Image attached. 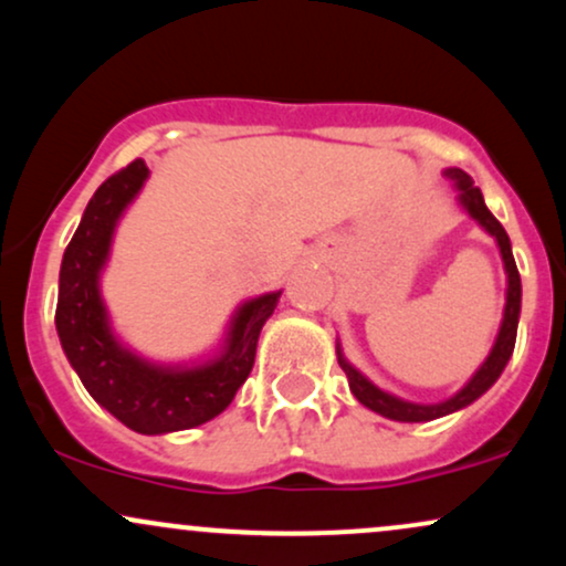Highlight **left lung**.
I'll return each instance as SVG.
<instances>
[{
	"instance_id": "left-lung-1",
	"label": "left lung",
	"mask_w": 566,
	"mask_h": 566,
	"mask_svg": "<svg viewBox=\"0 0 566 566\" xmlns=\"http://www.w3.org/2000/svg\"><path fill=\"white\" fill-rule=\"evenodd\" d=\"M447 178L454 180V188L460 191V205L469 210V216L482 226L484 231H490L495 237V242L500 247V255H503L505 263V274H509V292H505V311H503V324H500V333L495 346H492L490 356L482 367L476 369V375L460 388L452 399L439 401V405H412V401L405 399H396V396L380 391L378 386H373L359 369H354L343 359L340 346H337V365L343 367L346 373L350 394L361 401V405L373 409V412L382 415V418H391V420H401V423H426V420H437L441 415H450L454 409H463L469 407L471 401H476L486 388L492 386L500 378L505 365H509L513 346H516V327H518V311H522V279H518V269L516 261H513V252H511V239L505 233L500 220L486 210L482 191L473 186L471 175H465L463 170H447Z\"/></svg>"
}]
</instances>
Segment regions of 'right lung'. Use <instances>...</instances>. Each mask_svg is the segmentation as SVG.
I'll list each match as a JSON object with an SVG mask.
<instances>
[{
    "label": "right lung",
    "mask_w": 566,
    "mask_h": 566,
    "mask_svg": "<svg viewBox=\"0 0 566 566\" xmlns=\"http://www.w3.org/2000/svg\"><path fill=\"white\" fill-rule=\"evenodd\" d=\"M146 178V161L135 159L93 193L63 252L55 327L71 367L97 405L133 431L151 437L207 423L231 405L255 365L258 337L282 292L244 303L233 316L223 354L205 367H159L122 346L108 327L97 276L112 250L116 220Z\"/></svg>",
    "instance_id": "add662e5"
}]
</instances>
